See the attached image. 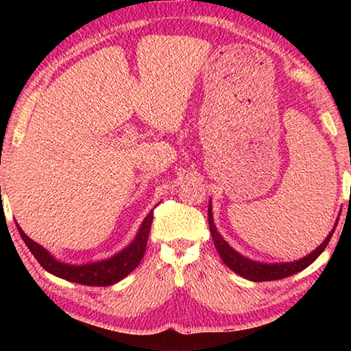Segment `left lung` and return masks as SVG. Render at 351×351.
I'll use <instances>...</instances> for the list:
<instances>
[{"instance_id": "obj_1", "label": "left lung", "mask_w": 351, "mask_h": 351, "mask_svg": "<svg viewBox=\"0 0 351 351\" xmlns=\"http://www.w3.org/2000/svg\"><path fill=\"white\" fill-rule=\"evenodd\" d=\"M207 217H209V229H210L213 243H215V247L219 254V257H221V260H223V263L228 266V268L232 269L235 274H239V276L245 277V278H247V280H252V282L280 280V278L297 274V272H300L305 268H308V266H310L313 261L324 252V249L326 247V245H328L332 232H335L337 221H339V218H337L335 223V228H332L331 232L326 235V239L320 243V245L314 249L313 252L305 255V257L294 260V261H287V263H261V261L251 260V258L245 257V255H241L240 252H237L235 249L223 239L221 234L217 230L215 223H213L212 201H209V210H207Z\"/></svg>"}]
</instances>
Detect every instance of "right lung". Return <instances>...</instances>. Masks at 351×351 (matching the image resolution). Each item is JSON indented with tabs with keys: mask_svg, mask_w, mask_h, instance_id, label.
Returning a JSON list of instances; mask_svg holds the SVG:
<instances>
[{
	"mask_svg": "<svg viewBox=\"0 0 351 351\" xmlns=\"http://www.w3.org/2000/svg\"><path fill=\"white\" fill-rule=\"evenodd\" d=\"M152 221L153 210L148 212V215L142 221L133 241L123 247L122 251H119L112 257L83 265H71L57 260L47 249L29 239L19 224H16V228H19V232L23 241L29 247V251L34 254V257L37 258L38 263L47 272H51L52 276L60 277L68 282L88 285V287H110V285H114L121 282L122 278H125L141 263V260L145 254Z\"/></svg>",
	"mask_w": 351,
	"mask_h": 351,
	"instance_id": "1",
	"label": "right lung"
}]
</instances>
